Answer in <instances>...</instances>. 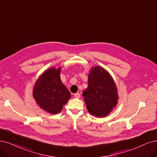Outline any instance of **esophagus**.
Wrapping results in <instances>:
<instances>
[{"instance_id":"esophagus-1","label":"esophagus","mask_w":157,"mask_h":157,"mask_svg":"<svg viewBox=\"0 0 157 157\" xmlns=\"http://www.w3.org/2000/svg\"><path fill=\"white\" fill-rule=\"evenodd\" d=\"M74 97L76 98H80V94L79 93H75L74 94Z\"/></svg>"}]
</instances>
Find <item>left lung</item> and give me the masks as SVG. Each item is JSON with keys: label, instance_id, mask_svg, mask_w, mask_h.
<instances>
[{"label": "left lung", "instance_id": "left-lung-1", "mask_svg": "<svg viewBox=\"0 0 157 157\" xmlns=\"http://www.w3.org/2000/svg\"><path fill=\"white\" fill-rule=\"evenodd\" d=\"M82 95L89 113L98 118L109 115L117 106L119 98L111 75L100 66L90 68L88 86Z\"/></svg>", "mask_w": 157, "mask_h": 157}]
</instances>
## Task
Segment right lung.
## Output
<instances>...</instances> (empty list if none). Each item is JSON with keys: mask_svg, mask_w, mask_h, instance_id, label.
Listing matches in <instances>:
<instances>
[{"mask_svg": "<svg viewBox=\"0 0 157 157\" xmlns=\"http://www.w3.org/2000/svg\"><path fill=\"white\" fill-rule=\"evenodd\" d=\"M61 67L45 71L35 83L33 97L39 107L52 114L61 112L71 98V93L62 83Z\"/></svg>", "mask_w": 157, "mask_h": 157, "instance_id": "1", "label": "right lung"}]
</instances>
